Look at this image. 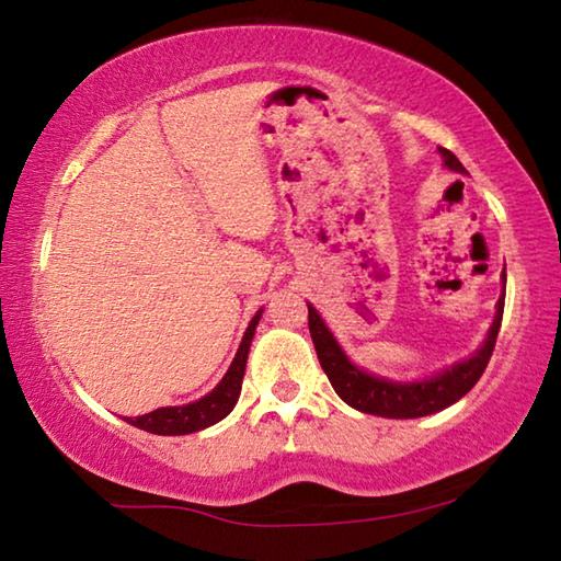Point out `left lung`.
Returning a JSON list of instances; mask_svg holds the SVG:
<instances>
[{
    "label": "left lung",
    "mask_w": 561,
    "mask_h": 561,
    "mask_svg": "<svg viewBox=\"0 0 561 561\" xmlns=\"http://www.w3.org/2000/svg\"><path fill=\"white\" fill-rule=\"evenodd\" d=\"M443 156V163L448 165L455 173H468L462 163L455 158L448 148H438ZM505 282V277H502ZM309 307V334L314 341L319 364L329 376L331 386L339 393V398L351 408H356L360 413H371L381 417H421L438 413L443 408L453 405L455 401L470 391V388L480 381V376L485 374L490 364L492 351H495V341L500 334L502 324V311H505V294H502L497 301V314L492 327L488 331L485 344H482L470 358L455 364L448 371H443L433 378H425V381H413V383H396L388 381V378H378L374 374L360 371L358 366L351 364L344 351L336 344V339L331 336L327 329L324 319L319 317V311Z\"/></svg>",
    "instance_id": "left-lung-1"
}]
</instances>
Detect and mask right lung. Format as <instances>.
Returning <instances> with one entry per match:
<instances>
[{
  "label": "right lung",
  "instance_id": "add662e5",
  "mask_svg": "<svg viewBox=\"0 0 561 561\" xmlns=\"http://www.w3.org/2000/svg\"><path fill=\"white\" fill-rule=\"evenodd\" d=\"M262 311L252 317L250 327H247L242 344L237 348V356L232 360V366L227 368V374L220 383L213 388V393H207L205 398L187 405H170V408H156L146 415L138 417H126L130 425H136L140 431L156 433V435H187L203 428H210L217 421H222L225 415H230V411L237 403L242 391V376H244V366H247V354H250V344L254 336V329L260 324Z\"/></svg>",
  "mask_w": 561,
  "mask_h": 561
}]
</instances>
